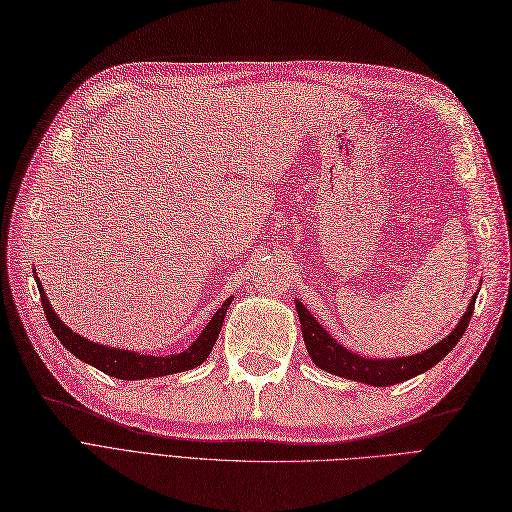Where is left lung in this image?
<instances>
[{
  "mask_svg": "<svg viewBox=\"0 0 512 512\" xmlns=\"http://www.w3.org/2000/svg\"><path fill=\"white\" fill-rule=\"evenodd\" d=\"M474 303H476V295L472 297V301H469L467 312L463 314L459 325L454 327L439 344H435V347L426 349L418 355L392 357V359L364 357L349 351L347 347L338 344L334 336H331L329 331H325L323 325H319V321L314 319L301 301H295V306L299 314L303 342H306V349L316 366L344 379L377 385V388H388V385L407 381L411 377L422 375L426 370H431L437 362H441V359L457 347V342L463 338L465 329L469 325V319H472Z\"/></svg>",
  "mask_w": 512,
  "mask_h": 512,
  "instance_id": "1",
  "label": "left lung"
}]
</instances>
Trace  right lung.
I'll list each match as a JSON object with an SVG mask.
<instances>
[{
  "label": "right lung",
  "mask_w": 512,
  "mask_h": 512,
  "mask_svg": "<svg viewBox=\"0 0 512 512\" xmlns=\"http://www.w3.org/2000/svg\"><path fill=\"white\" fill-rule=\"evenodd\" d=\"M36 286H38L40 301H43V310L47 314V321L53 329L55 338H58L75 357H79L81 362L99 368L109 377L124 379V381L174 375V372H183V370H191V368L200 366L204 359L209 357L213 344L219 336V331H222L226 310L232 303V297H228L222 303V308L213 314L209 325H206L202 329V334L191 342L189 349H185L183 353H176V355H159L157 357V355H144V353L140 355L135 351H124V349H116V347H105V344L92 342V340H86L84 336L75 334V331L68 329L60 321V316L51 310V303L45 295V288H43V284H40L38 278H36Z\"/></svg>",
  "instance_id": "obj_1"
}]
</instances>
